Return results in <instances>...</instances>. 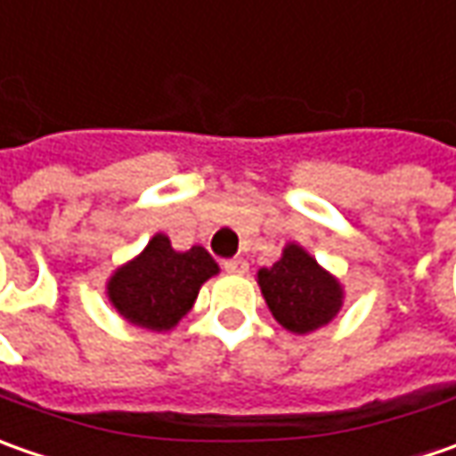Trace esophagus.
I'll return each instance as SVG.
<instances>
[{"mask_svg": "<svg viewBox=\"0 0 456 456\" xmlns=\"http://www.w3.org/2000/svg\"><path fill=\"white\" fill-rule=\"evenodd\" d=\"M223 269L228 273H246L248 272V264H246V258L236 256V258H231V261H223Z\"/></svg>", "mask_w": 456, "mask_h": 456, "instance_id": "34e87169", "label": "esophagus"}]
</instances>
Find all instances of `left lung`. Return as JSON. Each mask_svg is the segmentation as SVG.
Segmentation results:
<instances>
[{"label": "left lung", "mask_w": 456, "mask_h": 456, "mask_svg": "<svg viewBox=\"0 0 456 456\" xmlns=\"http://www.w3.org/2000/svg\"><path fill=\"white\" fill-rule=\"evenodd\" d=\"M258 287L273 320L297 335L324 327L342 306L340 281L297 243L284 248L272 269H258Z\"/></svg>", "instance_id": "1"}]
</instances>
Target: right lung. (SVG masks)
<instances>
[{
  "instance_id": "obj_1",
  "label": "right lung",
  "mask_w": 456,
  "mask_h": 456,
  "mask_svg": "<svg viewBox=\"0 0 456 456\" xmlns=\"http://www.w3.org/2000/svg\"><path fill=\"white\" fill-rule=\"evenodd\" d=\"M218 272L202 246L175 251L169 238L157 233L142 254L116 269L106 294L126 322L165 332L192 309L202 284Z\"/></svg>"
}]
</instances>
